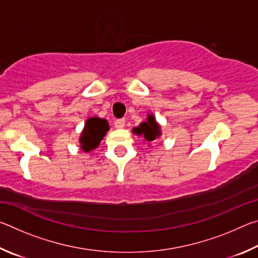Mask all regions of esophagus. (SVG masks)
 Instances as JSON below:
<instances>
[{
    "label": "esophagus",
    "instance_id": "1",
    "mask_svg": "<svg viewBox=\"0 0 258 258\" xmlns=\"http://www.w3.org/2000/svg\"><path fill=\"white\" fill-rule=\"evenodd\" d=\"M124 126H125V119L124 118L115 120V127L116 128H123Z\"/></svg>",
    "mask_w": 258,
    "mask_h": 258
}]
</instances>
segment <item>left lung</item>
I'll list each match as a JSON object with an SVG mask.
<instances>
[{
	"instance_id": "8db88e82",
	"label": "left lung",
	"mask_w": 258,
	"mask_h": 258,
	"mask_svg": "<svg viewBox=\"0 0 258 258\" xmlns=\"http://www.w3.org/2000/svg\"><path fill=\"white\" fill-rule=\"evenodd\" d=\"M134 133L139 135H143L147 141H154L156 138L160 135V127L159 125L156 123V119L154 116H148V120L146 123H141L139 127L134 128Z\"/></svg>"
}]
</instances>
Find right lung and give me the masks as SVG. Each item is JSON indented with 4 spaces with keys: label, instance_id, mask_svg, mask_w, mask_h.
Here are the masks:
<instances>
[{
    "label": "right lung",
    "instance_id": "right-lung-1",
    "mask_svg": "<svg viewBox=\"0 0 258 258\" xmlns=\"http://www.w3.org/2000/svg\"><path fill=\"white\" fill-rule=\"evenodd\" d=\"M108 130L109 125L106 119L98 118V117L87 119L80 140L82 149L86 152L95 149Z\"/></svg>",
    "mask_w": 258,
    "mask_h": 258
}]
</instances>
